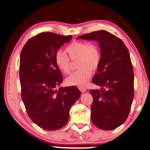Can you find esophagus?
<instances>
[{"label": "esophagus", "mask_w": 150, "mask_h": 150, "mask_svg": "<svg viewBox=\"0 0 150 150\" xmlns=\"http://www.w3.org/2000/svg\"><path fill=\"white\" fill-rule=\"evenodd\" d=\"M78 89H80V91L81 93H84V92H86V91L87 90V89L86 88V87H82V86L78 87Z\"/></svg>", "instance_id": "1"}]
</instances>
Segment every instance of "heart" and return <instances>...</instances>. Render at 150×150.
<instances>
[{
    "label": "heart",
    "instance_id": "heart-1",
    "mask_svg": "<svg viewBox=\"0 0 150 150\" xmlns=\"http://www.w3.org/2000/svg\"><path fill=\"white\" fill-rule=\"evenodd\" d=\"M66 52L68 55L61 51L56 53V66L64 74H69L71 70V61L69 58L73 61L78 59L77 67L79 69L68 76L66 83L69 86H86L91 76V70H97L100 65L101 53L99 47L95 43L74 42L67 47Z\"/></svg>",
    "mask_w": 150,
    "mask_h": 150
}]
</instances>
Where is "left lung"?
<instances>
[{"mask_svg":"<svg viewBox=\"0 0 150 150\" xmlns=\"http://www.w3.org/2000/svg\"><path fill=\"white\" fill-rule=\"evenodd\" d=\"M78 39L96 40L101 61L92 82L100 89H91L93 98L91 118L103 130L114 129L127 118L134 97V73L129 51L123 42L106 30L85 34Z\"/></svg>","mask_w":150,"mask_h":150,"instance_id":"obj_1","label":"left lung"}]
</instances>
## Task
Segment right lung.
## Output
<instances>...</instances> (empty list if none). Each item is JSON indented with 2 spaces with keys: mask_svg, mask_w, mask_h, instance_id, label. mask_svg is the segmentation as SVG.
Listing matches in <instances>:
<instances>
[{
  "mask_svg": "<svg viewBox=\"0 0 150 150\" xmlns=\"http://www.w3.org/2000/svg\"><path fill=\"white\" fill-rule=\"evenodd\" d=\"M71 39L70 35L41 33L30 38L21 52L19 78L22 100L31 120L47 131L66 125L70 106L81 95L74 86L56 89L63 78L55 64V54Z\"/></svg>",
  "mask_w": 150,
  "mask_h": 150,
  "instance_id": "right-lung-1",
  "label": "right lung"
}]
</instances>
